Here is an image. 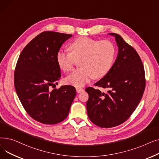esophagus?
Masks as SVG:
<instances>
[{
	"label": "esophagus",
	"mask_w": 159,
	"mask_h": 159,
	"mask_svg": "<svg viewBox=\"0 0 159 159\" xmlns=\"http://www.w3.org/2000/svg\"><path fill=\"white\" fill-rule=\"evenodd\" d=\"M76 90H77V92L79 93H81V92H83V91H84V89L81 88H77Z\"/></svg>",
	"instance_id": "34e87169"
}]
</instances>
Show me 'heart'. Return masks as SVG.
<instances>
[{
	"mask_svg": "<svg viewBox=\"0 0 159 159\" xmlns=\"http://www.w3.org/2000/svg\"><path fill=\"white\" fill-rule=\"evenodd\" d=\"M70 52L59 50L56 55L58 67L67 72L72 69L75 60H79L80 68L74 70L66 79L68 84L75 87L84 86L91 79L104 77L110 70L114 60L115 49L108 40L99 41L80 37L70 44Z\"/></svg>",
	"mask_w": 159,
	"mask_h": 159,
	"instance_id": "b5f03b06",
	"label": "heart"
}]
</instances>
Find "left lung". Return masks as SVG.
<instances>
[{"instance_id":"8db88e82","label":"left lung","mask_w":159,"mask_h":159,"mask_svg":"<svg viewBox=\"0 0 159 159\" xmlns=\"http://www.w3.org/2000/svg\"><path fill=\"white\" fill-rule=\"evenodd\" d=\"M118 54L111 68L95 85L106 92L89 87L86 102L89 120L101 128H112L126 121L139 104L146 81L144 68L136 50L116 33Z\"/></svg>"}]
</instances>
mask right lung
<instances>
[{"label": "right lung", "instance_id": "right-lung-1", "mask_svg": "<svg viewBox=\"0 0 159 159\" xmlns=\"http://www.w3.org/2000/svg\"><path fill=\"white\" fill-rule=\"evenodd\" d=\"M71 36L54 31L41 33L23 49L16 65L14 83L20 101L31 117L43 124L64 120L76 95L72 86L50 90L61 77L57 53Z\"/></svg>", "mask_w": 159, "mask_h": 159}]
</instances>
